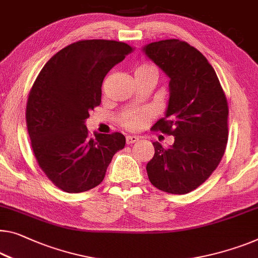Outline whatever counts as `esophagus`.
Masks as SVG:
<instances>
[{
    "instance_id": "34e87169",
    "label": "esophagus",
    "mask_w": 258,
    "mask_h": 258,
    "mask_svg": "<svg viewBox=\"0 0 258 258\" xmlns=\"http://www.w3.org/2000/svg\"><path fill=\"white\" fill-rule=\"evenodd\" d=\"M137 141H139V137H138V136H127V137H126V144H127V145L136 144Z\"/></svg>"
}]
</instances>
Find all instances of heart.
<instances>
[{"instance_id":"1","label":"heart","mask_w":258,"mask_h":258,"mask_svg":"<svg viewBox=\"0 0 258 258\" xmlns=\"http://www.w3.org/2000/svg\"><path fill=\"white\" fill-rule=\"evenodd\" d=\"M134 74L137 76H148V78H153L156 81L159 72L153 63L145 62L136 69ZM151 116L152 113L148 110H131L121 117V124L127 130L136 131L144 127Z\"/></svg>"}]
</instances>
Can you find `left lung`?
I'll return each instance as SVG.
<instances>
[{
    "label": "left lung",
    "mask_w": 258,
    "mask_h": 258,
    "mask_svg": "<svg viewBox=\"0 0 258 258\" xmlns=\"http://www.w3.org/2000/svg\"><path fill=\"white\" fill-rule=\"evenodd\" d=\"M148 59L169 78V101L154 130L174 137L164 149L153 142L147 163L151 183L172 195H185L217 169L228 140V105L213 67L185 41L166 39L142 47Z\"/></svg>",
    "instance_id": "8db88e82"
}]
</instances>
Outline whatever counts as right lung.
I'll return each mask as SVG.
<instances>
[{
	"mask_svg": "<svg viewBox=\"0 0 258 258\" xmlns=\"http://www.w3.org/2000/svg\"><path fill=\"white\" fill-rule=\"evenodd\" d=\"M131 52L120 41L81 40L53 55L38 75L26 125L39 167L59 189L80 194L97 186L114 154L125 147L121 133L89 137L86 120L101 104L107 72Z\"/></svg>",
	"mask_w": 258,
	"mask_h": 258,
	"instance_id": "obj_1",
	"label": "right lung"
}]
</instances>
